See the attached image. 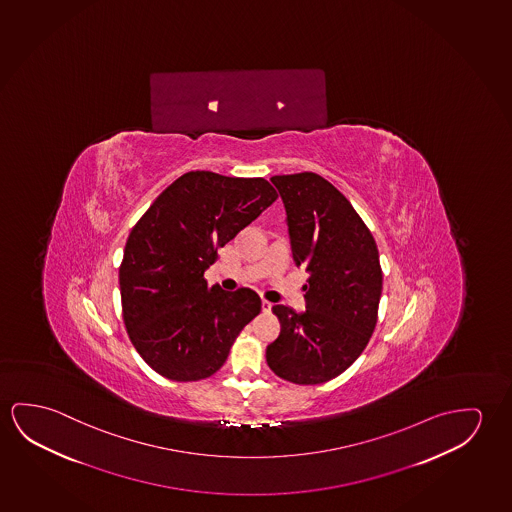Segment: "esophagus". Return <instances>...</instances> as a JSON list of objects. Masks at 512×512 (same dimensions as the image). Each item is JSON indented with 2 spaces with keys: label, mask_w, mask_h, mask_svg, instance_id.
I'll return each instance as SVG.
<instances>
[{
  "label": "esophagus",
  "mask_w": 512,
  "mask_h": 512,
  "mask_svg": "<svg viewBox=\"0 0 512 512\" xmlns=\"http://www.w3.org/2000/svg\"><path fill=\"white\" fill-rule=\"evenodd\" d=\"M271 308H273V303H269V301H266V299H262V312H271Z\"/></svg>",
  "instance_id": "obj_1"
}]
</instances>
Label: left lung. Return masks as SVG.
<instances>
[{
	"label": "left lung",
	"mask_w": 512,
	"mask_h": 512,
	"mask_svg": "<svg viewBox=\"0 0 512 512\" xmlns=\"http://www.w3.org/2000/svg\"><path fill=\"white\" fill-rule=\"evenodd\" d=\"M287 214L292 259L308 271L305 312L275 305L282 330L269 369L296 385L337 378L369 344L383 291L378 246L339 189L312 172L271 177Z\"/></svg>",
	"instance_id": "1"
}]
</instances>
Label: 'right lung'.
<instances>
[{
	"label": "right lung",
	"instance_id": "right-lung-1",
	"mask_svg": "<svg viewBox=\"0 0 512 512\" xmlns=\"http://www.w3.org/2000/svg\"><path fill=\"white\" fill-rule=\"evenodd\" d=\"M278 195L268 181L188 172L159 195L127 237L118 269L122 315L143 360L173 381L213 376L239 331L259 315V294L205 282L218 248Z\"/></svg>",
	"mask_w": 512,
	"mask_h": 512
}]
</instances>
